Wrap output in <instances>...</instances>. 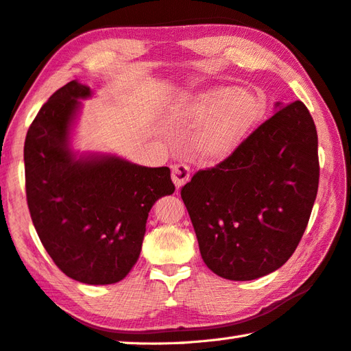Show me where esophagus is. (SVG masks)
<instances>
[{"mask_svg":"<svg viewBox=\"0 0 351 351\" xmlns=\"http://www.w3.org/2000/svg\"><path fill=\"white\" fill-rule=\"evenodd\" d=\"M190 180V169L185 164H176L171 167V181H173L175 187L180 190L184 184H187Z\"/></svg>","mask_w":351,"mask_h":351,"instance_id":"1","label":"esophagus"}]
</instances>
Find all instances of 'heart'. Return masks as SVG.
<instances>
[{
  "instance_id": "1",
  "label": "heart",
  "mask_w": 351,
  "mask_h": 351,
  "mask_svg": "<svg viewBox=\"0 0 351 351\" xmlns=\"http://www.w3.org/2000/svg\"><path fill=\"white\" fill-rule=\"evenodd\" d=\"M262 114L257 95L236 86H216L197 94L181 112L185 120L201 123L193 147L205 160H221L234 152Z\"/></svg>"
}]
</instances>
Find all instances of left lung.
Listing matches in <instances>:
<instances>
[{"mask_svg": "<svg viewBox=\"0 0 351 351\" xmlns=\"http://www.w3.org/2000/svg\"><path fill=\"white\" fill-rule=\"evenodd\" d=\"M319 181L318 135L300 100L276 114L216 167L181 190L204 263L250 281L277 271L297 248Z\"/></svg>", "mask_w": 351, "mask_h": 351, "instance_id": "8db88e82", "label": "left lung"}]
</instances>
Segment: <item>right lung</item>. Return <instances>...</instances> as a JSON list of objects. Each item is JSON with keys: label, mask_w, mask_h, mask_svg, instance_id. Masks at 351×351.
<instances>
[{"label": "right lung", "mask_w": 351, "mask_h": 351, "mask_svg": "<svg viewBox=\"0 0 351 351\" xmlns=\"http://www.w3.org/2000/svg\"><path fill=\"white\" fill-rule=\"evenodd\" d=\"M93 95L71 80L40 108L24 144L25 191L34 228L59 269L85 285H112L136 263L149 211L175 185L169 167L73 147L82 100Z\"/></svg>", "instance_id": "add662e5"}]
</instances>
